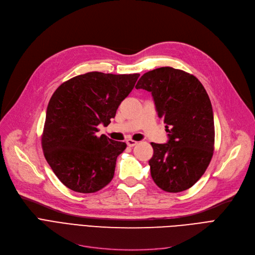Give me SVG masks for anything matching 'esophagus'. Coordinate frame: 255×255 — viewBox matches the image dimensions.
I'll list each match as a JSON object with an SVG mask.
<instances>
[{"label":"esophagus","mask_w":255,"mask_h":255,"mask_svg":"<svg viewBox=\"0 0 255 255\" xmlns=\"http://www.w3.org/2000/svg\"><path fill=\"white\" fill-rule=\"evenodd\" d=\"M126 143L129 145V146H134L137 144V141L136 140H133V139H127L126 140Z\"/></svg>","instance_id":"34e87169"}]
</instances>
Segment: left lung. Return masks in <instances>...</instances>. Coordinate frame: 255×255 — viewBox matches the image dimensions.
<instances>
[{
    "label": "left lung",
    "instance_id": "obj_1",
    "mask_svg": "<svg viewBox=\"0 0 255 255\" xmlns=\"http://www.w3.org/2000/svg\"><path fill=\"white\" fill-rule=\"evenodd\" d=\"M135 88L152 93L168 132L166 143L151 142L154 182L166 192L189 189L209 166L215 141L213 109L204 86L190 73L161 67L144 73Z\"/></svg>",
    "mask_w": 255,
    "mask_h": 255
}]
</instances>
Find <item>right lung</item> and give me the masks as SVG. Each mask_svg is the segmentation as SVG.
Instances as JSON below:
<instances>
[{"label":"right lung","instance_id":"obj_1","mask_svg":"<svg viewBox=\"0 0 255 255\" xmlns=\"http://www.w3.org/2000/svg\"><path fill=\"white\" fill-rule=\"evenodd\" d=\"M138 77L88 72L67 80L52 94L41 143L47 163L69 189L94 193L113 180L117 158L127 144L104 134L98 137L97 127L111 123Z\"/></svg>","mask_w":255,"mask_h":255}]
</instances>
